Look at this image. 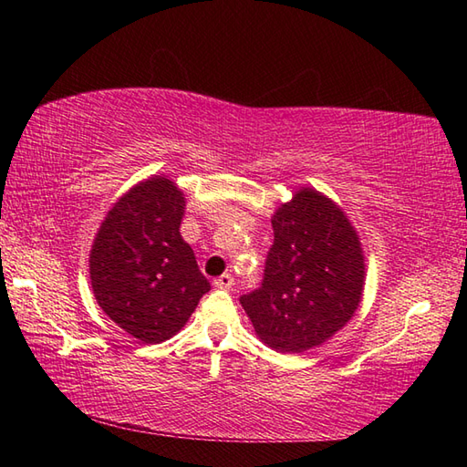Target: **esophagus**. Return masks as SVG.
<instances>
[{
  "label": "esophagus",
  "instance_id": "34e87169",
  "mask_svg": "<svg viewBox=\"0 0 467 467\" xmlns=\"http://www.w3.org/2000/svg\"><path fill=\"white\" fill-rule=\"evenodd\" d=\"M234 284V278H233V274H223V275H218V278L214 280V286L216 288H224V290H228Z\"/></svg>",
  "mask_w": 467,
  "mask_h": 467
}]
</instances>
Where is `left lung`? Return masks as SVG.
<instances>
[{"instance_id":"left-lung-1","label":"left lung","mask_w":467,"mask_h":467,"mask_svg":"<svg viewBox=\"0 0 467 467\" xmlns=\"http://www.w3.org/2000/svg\"><path fill=\"white\" fill-rule=\"evenodd\" d=\"M262 286L241 296L257 336L278 352H305L358 309L365 259L344 212L303 189L275 212Z\"/></svg>"}]
</instances>
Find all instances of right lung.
<instances>
[{"instance_id": "add662e5", "label": "right lung", "mask_w": 467, "mask_h": 467, "mask_svg": "<svg viewBox=\"0 0 467 467\" xmlns=\"http://www.w3.org/2000/svg\"><path fill=\"white\" fill-rule=\"evenodd\" d=\"M185 200L175 183L152 177L109 212L90 253V280L100 309L146 344L185 326L210 282L181 239Z\"/></svg>"}]
</instances>
